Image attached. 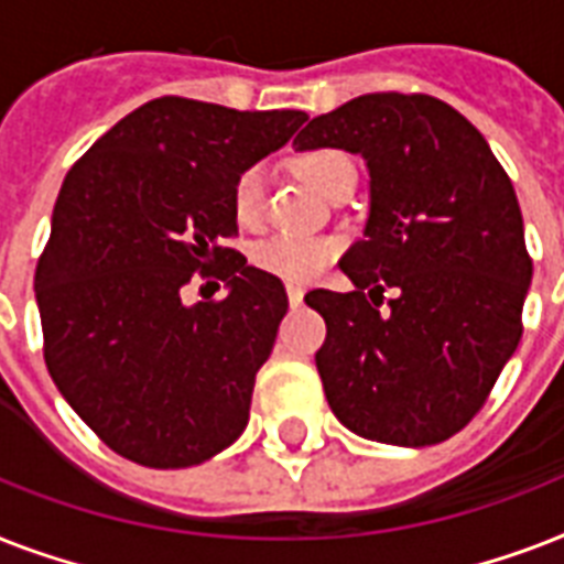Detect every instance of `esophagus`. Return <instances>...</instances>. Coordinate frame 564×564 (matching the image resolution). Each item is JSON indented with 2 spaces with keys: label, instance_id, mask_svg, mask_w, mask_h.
Here are the masks:
<instances>
[{
  "label": "esophagus",
  "instance_id": "34e87169",
  "mask_svg": "<svg viewBox=\"0 0 564 564\" xmlns=\"http://www.w3.org/2000/svg\"><path fill=\"white\" fill-rule=\"evenodd\" d=\"M286 295H290V304L299 307L301 301H304V286H299V283H286Z\"/></svg>",
  "mask_w": 564,
  "mask_h": 564
}]
</instances>
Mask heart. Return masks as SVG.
I'll return each instance as SVG.
<instances>
[{
  "label": "heart",
  "mask_w": 564,
  "mask_h": 564,
  "mask_svg": "<svg viewBox=\"0 0 564 564\" xmlns=\"http://www.w3.org/2000/svg\"><path fill=\"white\" fill-rule=\"evenodd\" d=\"M295 170L310 187L330 195L343 181L357 178V166L343 149H310L295 161ZM230 207L239 225L254 228L265 213V166L254 163L237 175L230 189ZM343 239L339 237H295V234H274V237L257 242L254 265L263 272L283 278L292 283L316 281L336 257L343 254Z\"/></svg>",
  "instance_id": "1"
}]
</instances>
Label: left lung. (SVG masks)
<instances>
[{"instance_id":"8db88e82","label":"left lung","mask_w":564,"mask_h":564,"mask_svg":"<svg viewBox=\"0 0 564 564\" xmlns=\"http://www.w3.org/2000/svg\"><path fill=\"white\" fill-rule=\"evenodd\" d=\"M295 140L362 154L371 175L366 239L339 263L357 290L304 299L327 325V403L371 442H445L489 401L524 334L533 257L512 181L486 137L424 93H366Z\"/></svg>"}]
</instances>
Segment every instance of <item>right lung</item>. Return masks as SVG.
Listing matches in <instances>:
<instances>
[{"label":"right lung","mask_w":564,"mask_h":564,"mask_svg":"<svg viewBox=\"0 0 564 564\" xmlns=\"http://www.w3.org/2000/svg\"><path fill=\"white\" fill-rule=\"evenodd\" d=\"M304 119L161 96L66 172L34 272L43 360L84 424L131 463L187 468L246 430L290 301L225 246L237 237L230 189ZM193 276L229 292L189 308Z\"/></svg>","instance_id":"right-lung-1"}]
</instances>
